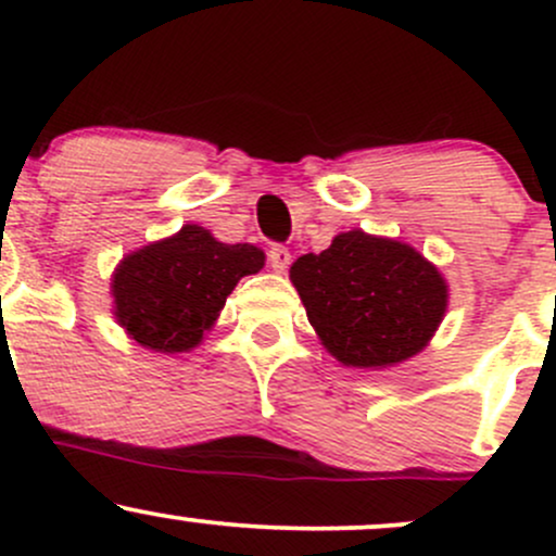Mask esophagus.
<instances>
[{"label":"esophagus","instance_id":"1","mask_svg":"<svg viewBox=\"0 0 556 556\" xmlns=\"http://www.w3.org/2000/svg\"><path fill=\"white\" fill-rule=\"evenodd\" d=\"M290 261H292V256H290V251H287L285 245H271L269 248V264H271L274 271H285L287 266H290Z\"/></svg>","mask_w":556,"mask_h":556}]
</instances>
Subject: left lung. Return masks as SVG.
<instances>
[{"mask_svg": "<svg viewBox=\"0 0 556 556\" xmlns=\"http://www.w3.org/2000/svg\"><path fill=\"white\" fill-rule=\"evenodd\" d=\"M311 327L344 366L387 368L429 344L446 311V282L400 240L340 232L290 269Z\"/></svg>", "mask_w": 556, "mask_h": 556, "instance_id": "left-lung-1", "label": "left lung"}]
</instances>
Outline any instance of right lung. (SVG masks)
I'll return each mask as SVG.
<instances>
[{"instance_id": "1", "label": "right lung", "mask_w": 556, "mask_h": 556, "mask_svg": "<svg viewBox=\"0 0 556 556\" xmlns=\"http://www.w3.org/2000/svg\"><path fill=\"white\" fill-rule=\"evenodd\" d=\"M264 258L251 242L227 245L208 229L185 225L119 261L114 318L143 348L188 353L214 327L235 285L264 269Z\"/></svg>"}]
</instances>
